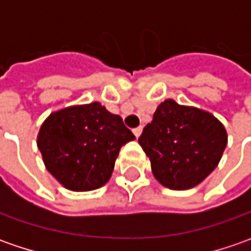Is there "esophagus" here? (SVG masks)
Wrapping results in <instances>:
<instances>
[{
	"label": "esophagus",
	"mask_w": 251,
	"mask_h": 251,
	"mask_svg": "<svg viewBox=\"0 0 251 251\" xmlns=\"http://www.w3.org/2000/svg\"><path fill=\"white\" fill-rule=\"evenodd\" d=\"M132 132H134V135H135V137H137V138H138V137H140L141 135V132H142V127H137V128H134V130H132Z\"/></svg>",
	"instance_id": "1"
}]
</instances>
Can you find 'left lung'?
<instances>
[{"label":"left lung","instance_id":"left-lung-1","mask_svg":"<svg viewBox=\"0 0 251 251\" xmlns=\"http://www.w3.org/2000/svg\"><path fill=\"white\" fill-rule=\"evenodd\" d=\"M138 142L160 184L187 190L217 168L227 135L222 123L211 113L168 99L158 106Z\"/></svg>","mask_w":251,"mask_h":251}]
</instances>
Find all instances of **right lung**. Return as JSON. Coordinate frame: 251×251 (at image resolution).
<instances>
[{"instance_id":"right-lung-1","label":"right lung","mask_w":251,"mask_h":251,"mask_svg":"<svg viewBox=\"0 0 251 251\" xmlns=\"http://www.w3.org/2000/svg\"><path fill=\"white\" fill-rule=\"evenodd\" d=\"M132 140L120 116L93 101L51 113L40 127L37 147L64 187L91 191L109 181L120 148Z\"/></svg>"}]
</instances>
